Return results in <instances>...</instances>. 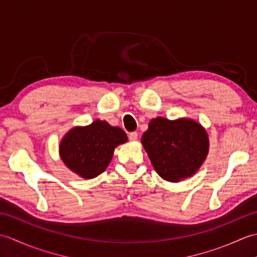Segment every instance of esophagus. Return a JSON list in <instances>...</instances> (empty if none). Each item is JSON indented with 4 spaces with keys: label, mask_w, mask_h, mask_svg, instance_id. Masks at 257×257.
<instances>
[{
    "label": "esophagus",
    "mask_w": 257,
    "mask_h": 257,
    "mask_svg": "<svg viewBox=\"0 0 257 257\" xmlns=\"http://www.w3.org/2000/svg\"><path fill=\"white\" fill-rule=\"evenodd\" d=\"M138 139V134L137 133H130L129 134V140L130 141H136Z\"/></svg>",
    "instance_id": "esophagus-1"
}]
</instances>
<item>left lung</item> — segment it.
I'll return each mask as SVG.
<instances>
[{
	"mask_svg": "<svg viewBox=\"0 0 257 257\" xmlns=\"http://www.w3.org/2000/svg\"><path fill=\"white\" fill-rule=\"evenodd\" d=\"M141 144L157 173L170 182L193 176L209 152L205 129L188 118L151 119Z\"/></svg>",
	"mask_w": 257,
	"mask_h": 257,
	"instance_id": "left-lung-1",
	"label": "left lung"
}]
</instances>
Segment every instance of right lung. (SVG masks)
<instances>
[{"label": "right lung", "mask_w": 257, "mask_h": 257, "mask_svg": "<svg viewBox=\"0 0 257 257\" xmlns=\"http://www.w3.org/2000/svg\"><path fill=\"white\" fill-rule=\"evenodd\" d=\"M127 140L122 129L97 119L86 127L70 129L59 145V156L73 172L92 179L106 170L114 148Z\"/></svg>", "instance_id": "obj_1"}]
</instances>
